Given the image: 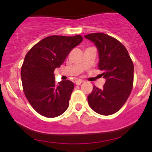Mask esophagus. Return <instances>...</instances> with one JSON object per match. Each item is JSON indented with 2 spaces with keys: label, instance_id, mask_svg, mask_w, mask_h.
Instances as JSON below:
<instances>
[{
  "label": "esophagus",
  "instance_id": "1",
  "mask_svg": "<svg viewBox=\"0 0 152 152\" xmlns=\"http://www.w3.org/2000/svg\"><path fill=\"white\" fill-rule=\"evenodd\" d=\"M82 82H83V81H82V80H76L75 83H76V85H78H78L81 84Z\"/></svg>",
  "mask_w": 152,
  "mask_h": 152
}]
</instances>
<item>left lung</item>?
<instances>
[{"instance_id": "1", "label": "left lung", "mask_w": 152, "mask_h": 152, "mask_svg": "<svg viewBox=\"0 0 152 152\" xmlns=\"http://www.w3.org/2000/svg\"><path fill=\"white\" fill-rule=\"evenodd\" d=\"M99 50V69L106 81L102 89L94 86L88 96L90 107L99 114L117 112L129 96L134 83V64L126 48L116 38L103 33L84 36Z\"/></svg>"}]
</instances>
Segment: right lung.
Returning <instances> with one entry per match:
<instances>
[{"instance_id":"1","label":"right lung","mask_w":152,"mask_h":152,"mask_svg":"<svg viewBox=\"0 0 152 152\" xmlns=\"http://www.w3.org/2000/svg\"><path fill=\"white\" fill-rule=\"evenodd\" d=\"M82 41L80 35L48 36L26 53L20 70L23 89L31 106L39 114L56 117L69 107L74 83L66 80L56 84L53 72Z\"/></svg>"}]
</instances>
